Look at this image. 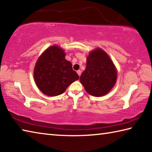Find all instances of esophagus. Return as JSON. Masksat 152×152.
<instances>
[{"instance_id": "esophagus-1", "label": "esophagus", "mask_w": 152, "mask_h": 152, "mask_svg": "<svg viewBox=\"0 0 152 152\" xmlns=\"http://www.w3.org/2000/svg\"><path fill=\"white\" fill-rule=\"evenodd\" d=\"M77 74L79 75V76H80L81 74V70H78V71H77Z\"/></svg>"}]
</instances>
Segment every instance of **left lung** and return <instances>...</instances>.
Listing matches in <instances>:
<instances>
[{
	"mask_svg": "<svg viewBox=\"0 0 152 152\" xmlns=\"http://www.w3.org/2000/svg\"><path fill=\"white\" fill-rule=\"evenodd\" d=\"M86 65L80 77L86 91L95 97L107 94L117 79L116 69L111 58L103 50L97 49L90 53Z\"/></svg>",
	"mask_w": 152,
	"mask_h": 152,
	"instance_id": "8db88e82",
	"label": "left lung"
}]
</instances>
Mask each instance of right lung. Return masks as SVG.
Segmentation results:
<instances>
[{
  "mask_svg": "<svg viewBox=\"0 0 152 152\" xmlns=\"http://www.w3.org/2000/svg\"><path fill=\"white\" fill-rule=\"evenodd\" d=\"M64 50L57 46L47 49L37 60L34 78L39 89L48 96L62 94L79 77L66 61Z\"/></svg>",
  "mask_w": 152,
  "mask_h": 152,
  "instance_id": "add662e5",
  "label": "right lung"
}]
</instances>
